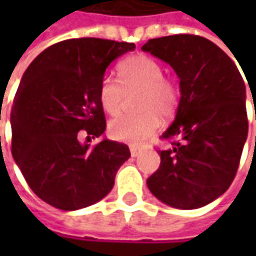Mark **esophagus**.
I'll return each mask as SVG.
<instances>
[{
    "mask_svg": "<svg viewBox=\"0 0 256 256\" xmlns=\"http://www.w3.org/2000/svg\"><path fill=\"white\" fill-rule=\"evenodd\" d=\"M130 154H132V156H133V158H137V156L141 154V150H140V148H137V146H130Z\"/></svg>",
    "mask_w": 256,
    "mask_h": 256,
    "instance_id": "esophagus-1",
    "label": "esophagus"
}]
</instances>
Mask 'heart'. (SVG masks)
I'll return each mask as SVG.
<instances>
[{
  "mask_svg": "<svg viewBox=\"0 0 256 256\" xmlns=\"http://www.w3.org/2000/svg\"><path fill=\"white\" fill-rule=\"evenodd\" d=\"M119 80L106 76L98 88L102 110L115 116L120 114L126 94L138 92L137 115L114 119L108 132L112 138L132 145H142L159 130L160 119L174 116L180 106L181 90L176 79L163 75V66L146 54L130 56L119 66Z\"/></svg>",
  "mask_w": 256,
  "mask_h": 256,
  "instance_id": "obj_1",
  "label": "heart"
}]
</instances>
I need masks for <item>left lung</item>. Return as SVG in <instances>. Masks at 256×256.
<instances>
[{
	"mask_svg": "<svg viewBox=\"0 0 256 256\" xmlns=\"http://www.w3.org/2000/svg\"><path fill=\"white\" fill-rule=\"evenodd\" d=\"M170 64L180 78L177 115L162 138L160 167L146 185L162 203L200 208L228 190L248 134L246 84L214 42L190 34L150 40L141 48Z\"/></svg>",
	"mask_w": 256,
	"mask_h": 256,
	"instance_id": "left-lung-1",
	"label": "left lung"
}]
</instances>
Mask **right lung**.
Returning a JSON list of instances; mask_svg holds the SVG:
<instances>
[{"label":"right lung","mask_w":256,"mask_h":256,"mask_svg":"<svg viewBox=\"0 0 256 256\" xmlns=\"http://www.w3.org/2000/svg\"><path fill=\"white\" fill-rule=\"evenodd\" d=\"M136 45L100 38L58 42L23 74L10 112L12 156L31 190L64 211L84 208L111 192L126 144L104 138L98 88L108 66Z\"/></svg>","instance_id":"right-lung-1"}]
</instances>
